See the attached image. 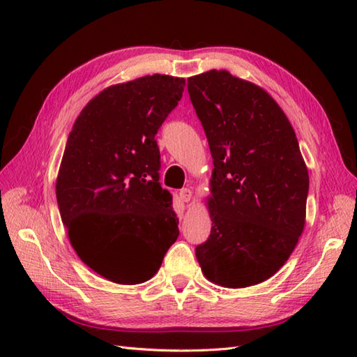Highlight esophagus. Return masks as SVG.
I'll return each instance as SVG.
<instances>
[{
    "mask_svg": "<svg viewBox=\"0 0 357 357\" xmlns=\"http://www.w3.org/2000/svg\"><path fill=\"white\" fill-rule=\"evenodd\" d=\"M179 198L183 199L184 202H190L192 201V198H193V192L190 190V188H183V190L179 192Z\"/></svg>",
    "mask_w": 357,
    "mask_h": 357,
    "instance_id": "34e87169",
    "label": "esophagus"
}]
</instances>
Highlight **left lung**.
<instances>
[{"mask_svg": "<svg viewBox=\"0 0 357 357\" xmlns=\"http://www.w3.org/2000/svg\"><path fill=\"white\" fill-rule=\"evenodd\" d=\"M187 89L215 165L211 231L196 259L216 285L261 284L287 262L305 225L308 170L298 138L264 89L230 72L196 75Z\"/></svg>", "mask_w": 357, "mask_h": 357, "instance_id": "left-lung-1", "label": "left lung"}]
</instances>
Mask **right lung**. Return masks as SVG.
<instances>
[{
    "mask_svg": "<svg viewBox=\"0 0 357 357\" xmlns=\"http://www.w3.org/2000/svg\"><path fill=\"white\" fill-rule=\"evenodd\" d=\"M185 79L147 75L104 89L75 121L56 201L79 259L116 284L153 278L178 239L172 195L159 184V127Z\"/></svg>",
    "mask_w": 357,
    "mask_h": 357,
    "instance_id": "add662e5",
    "label": "right lung"
}]
</instances>
